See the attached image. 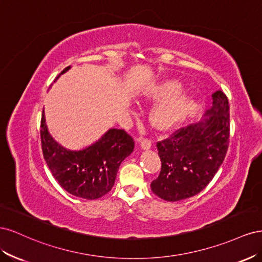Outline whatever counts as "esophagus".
I'll return each instance as SVG.
<instances>
[{"mask_svg": "<svg viewBox=\"0 0 262 262\" xmlns=\"http://www.w3.org/2000/svg\"><path fill=\"white\" fill-rule=\"evenodd\" d=\"M139 142L141 144V147L143 149H148V148H150V146H152V141L147 138H140Z\"/></svg>", "mask_w": 262, "mask_h": 262, "instance_id": "obj_1", "label": "esophagus"}]
</instances>
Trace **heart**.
I'll list each match as a JSON object with an SVG mask.
<instances>
[{
    "mask_svg": "<svg viewBox=\"0 0 262 262\" xmlns=\"http://www.w3.org/2000/svg\"><path fill=\"white\" fill-rule=\"evenodd\" d=\"M182 91V85L177 81H166L148 93V98L165 100L164 104L156 107L150 114V122L158 129H167L185 119L196 107L192 96L177 97Z\"/></svg>",
    "mask_w": 262,
    "mask_h": 262,
    "instance_id": "heart-1",
    "label": "heart"
}]
</instances>
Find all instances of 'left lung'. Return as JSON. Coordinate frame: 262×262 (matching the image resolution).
I'll return each mask as SVG.
<instances>
[{"label": "left lung", "mask_w": 262, "mask_h": 262, "mask_svg": "<svg viewBox=\"0 0 262 262\" xmlns=\"http://www.w3.org/2000/svg\"><path fill=\"white\" fill-rule=\"evenodd\" d=\"M209 118L157 142L162 168L152 191L166 201L193 196L209 185L223 163L229 145V105L226 95H212Z\"/></svg>", "instance_id": "obj_1"}]
</instances>
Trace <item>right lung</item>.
<instances>
[{
    "label": "right lung",
    "instance_id": "right-lung-1",
    "mask_svg": "<svg viewBox=\"0 0 262 262\" xmlns=\"http://www.w3.org/2000/svg\"><path fill=\"white\" fill-rule=\"evenodd\" d=\"M69 69L63 70L57 78ZM40 139L43 158L54 179L69 193L87 200L98 199L112 190L119 166L134 148L130 134L121 129H110L90 147L77 152L66 149L49 134L43 113Z\"/></svg>",
    "mask_w": 262,
    "mask_h": 262
}]
</instances>
